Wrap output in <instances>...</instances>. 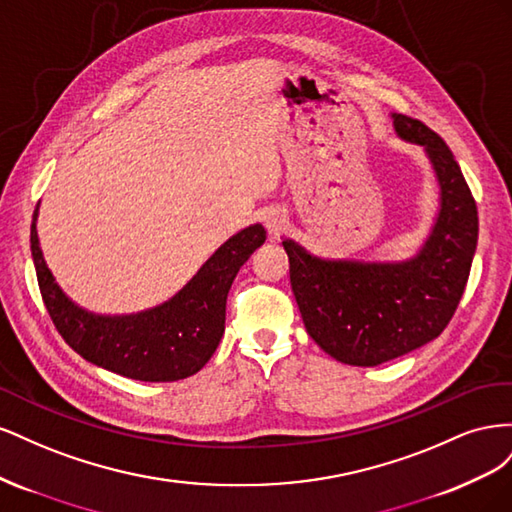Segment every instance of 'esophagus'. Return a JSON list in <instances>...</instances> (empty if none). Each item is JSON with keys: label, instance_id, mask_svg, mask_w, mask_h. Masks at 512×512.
<instances>
[{"label": "esophagus", "instance_id": "esophagus-1", "mask_svg": "<svg viewBox=\"0 0 512 512\" xmlns=\"http://www.w3.org/2000/svg\"><path fill=\"white\" fill-rule=\"evenodd\" d=\"M265 226H267V230L271 232V235H280V232L286 226V218H284L280 211H271V213L265 215Z\"/></svg>", "mask_w": 512, "mask_h": 512}]
</instances>
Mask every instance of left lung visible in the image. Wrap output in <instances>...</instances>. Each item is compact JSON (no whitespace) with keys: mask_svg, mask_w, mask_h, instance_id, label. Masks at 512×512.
<instances>
[{"mask_svg":"<svg viewBox=\"0 0 512 512\" xmlns=\"http://www.w3.org/2000/svg\"><path fill=\"white\" fill-rule=\"evenodd\" d=\"M401 138L423 145L440 183V213L412 260H322L282 241L305 329L346 365L374 367L436 339L466 290L478 239V211L453 151L423 121L393 113Z\"/></svg>","mask_w":512,"mask_h":512,"instance_id":"8db88e82","label":"left lung"}]
</instances>
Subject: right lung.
<instances>
[{
	"label": "right lung",
	"mask_w": 512,
	"mask_h": 512,
	"mask_svg": "<svg viewBox=\"0 0 512 512\" xmlns=\"http://www.w3.org/2000/svg\"><path fill=\"white\" fill-rule=\"evenodd\" d=\"M36 218L38 209L32 224V256L55 329L89 363L143 382H175L205 367L224 333L232 280L267 239L260 224L245 228L164 305L132 316H98L74 305L55 284L40 252Z\"/></svg>",
	"instance_id": "right-lung-1"
}]
</instances>
